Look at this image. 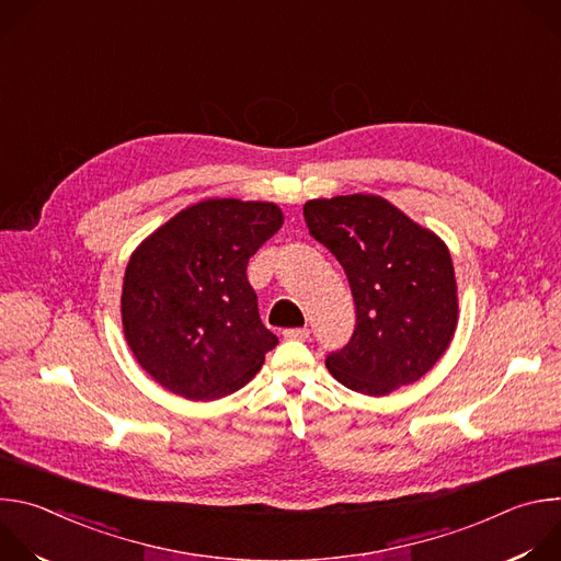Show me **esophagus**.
<instances>
[{"label": "esophagus", "instance_id": "34e87169", "mask_svg": "<svg viewBox=\"0 0 561 561\" xmlns=\"http://www.w3.org/2000/svg\"><path fill=\"white\" fill-rule=\"evenodd\" d=\"M310 337V331L308 329H286L284 331V340H297V342H304Z\"/></svg>", "mask_w": 561, "mask_h": 561}]
</instances>
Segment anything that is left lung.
<instances>
[{
	"label": "left lung",
	"instance_id": "left-lung-1",
	"mask_svg": "<svg viewBox=\"0 0 561 561\" xmlns=\"http://www.w3.org/2000/svg\"><path fill=\"white\" fill-rule=\"evenodd\" d=\"M304 219L342 264L355 299V333L327 357L331 375L370 397L422 379L457 329L448 247L379 195L310 199Z\"/></svg>",
	"mask_w": 561,
	"mask_h": 561
}]
</instances>
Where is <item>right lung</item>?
<instances>
[{
    "label": "right lung",
    "mask_w": 561,
    "mask_h": 561,
    "mask_svg": "<svg viewBox=\"0 0 561 561\" xmlns=\"http://www.w3.org/2000/svg\"><path fill=\"white\" fill-rule=\"evenodd\" d=\"M282 224V208L271 202L204 199L133 251L122 327L157 383L208 402L255 377L277 337L262 324L247 266Z\"/></svg>",
    "instance_id": "1"
}]
</instances>
